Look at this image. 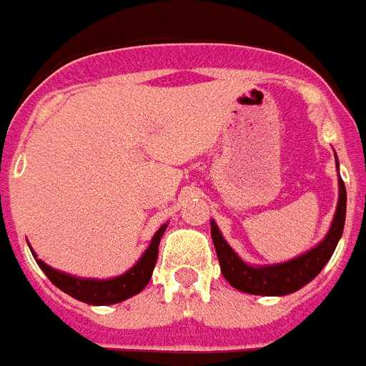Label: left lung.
<instances>
[{"instance_id":"1","label":"left lung","mask_w":366,"mask_h":366,"mask_svg":"<svg viewBox=\"0 0 366 366\" xmlns=\"http://www.w3.org/2000/svg\"><path fill=\"white\" fill-rule=\"evenodd\" d=\"M335 162H337V171H339L337 154H335ZM345 219L346 188L342 178L339 177V202H337V210H335L327 234L315 247L297 254L294 259L277 264H264V266L247 264L236 254L229 242L223 238L219 227L214 219L210 221V230L217 259H219L221 273L230 282V287L245 294H254V296H287V294H292L305 287L307 282H311L322 272L342 236Z\"/></svg>"}]
</instances>
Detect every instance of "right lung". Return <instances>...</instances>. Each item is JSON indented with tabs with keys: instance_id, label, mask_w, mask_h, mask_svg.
Instances as JSON below:
<instances>
[{
	"instance_id": "right-lung-1",
	"label": "right lung",
	"mask_w": 366,
	"mask_h": 366,
	"mask_svg": "<svg viewBox=\"0 0 366 366\" xmlns=\"http://www.w3.org/2000/svg\"><path fill=\"white\" fill-rule=\"evenodd\" d=\"M165 229H167V223H164L156 230V234L152 236L145 253L141 254V259L128 272L109 279H85L59 272V269L51 268L46 262H42L36 257L35 251L31 249V245H29V249H31L36 264L46 273V277L50 279L55 287L63 290L64 294H69L78 302L89 303V305H113V303H121L128 297L136 296L149 285L150 277H152V269H154L156 260H158L159 240H162Z\"/></svg>"
}]
</instances>
